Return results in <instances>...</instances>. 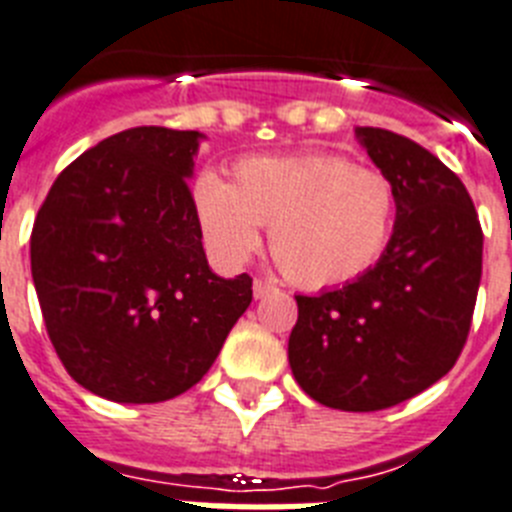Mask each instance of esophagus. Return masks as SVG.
Returning a JSON list of instances; mask_svg holds the SVG:
<instances>
[{
	"label": "esophagus",
	"instance_id": "1",
	"mask_svg": "<svg viewBox=\"0 0 512 512\" xmlns=\"http://www.w3.org/2000/svg\"><path fill=\"white\" fill-rule=\"evenodd\" d=\"M252 291H255V299H262V296H268L270 291H275V286L268 281H262V278H255V283H252Z\"/></svg>",
	"mask_w": 512,
	"mask_h": 512
}]
</instances>
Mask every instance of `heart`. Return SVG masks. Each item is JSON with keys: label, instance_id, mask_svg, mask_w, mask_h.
I'll use <instances>...</instances> for the list:
<instances>
[{"label": "heart", "instance_id": "obj_1", "mask_svg": "<svg viewBox=\"0 0 512 512\" xmlns=\"http://www.w3.org/2000/svg\"><path fill=\"white\" fill-rule=\"evenodd\" d=\"M203 242L221 265H242L270 224V252L301 288H335L371 273L389 250L397 190L381 170L340 154L244 157L231 182L203 172L193 185Z\"/></svg>", "mask_w": 512, "mask_h": 512}]
</instances>
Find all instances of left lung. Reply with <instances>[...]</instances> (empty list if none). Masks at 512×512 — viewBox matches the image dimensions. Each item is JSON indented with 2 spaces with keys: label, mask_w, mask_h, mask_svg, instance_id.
Segmentation results:
<instances>
[{
  "label": "left lung",
  "mask_w": 512,
  "mask_h": 512,
  "mask_svg": "<svg viewBox=\"0 0 512 512\" xmlns=\"http://www.w3.org/2000/svg\"><path fill=\"white\" fill-rule=\"evenodd\" d=\"M394 182L397 224L371 273L296 296L293 379L311 399L376 412L415 397L459 361L482 278V226L464 182L441 159L386 128H358Z\"/></svg>",
  "instance_id": "obj_1"
}]
</instances>
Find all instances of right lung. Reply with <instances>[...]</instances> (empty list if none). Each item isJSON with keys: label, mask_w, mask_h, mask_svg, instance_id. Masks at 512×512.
<instances>
[{"label": "right lung", "mask_w": 512, "mask_h": 512, "mask_svg": "<svg viewBox=\"0 0 512 512\" xmlns=\"http://www.w3.org/2000/svg\"><path fill=\"white\" fill-rule=\"evenodd\" d=\"M201 133H115L56 177L30 234V270L59 361L123 404L188 391L252 301V278H219L195 219Z\"/></svg>", "instance_id": "1"}]
</instances>
